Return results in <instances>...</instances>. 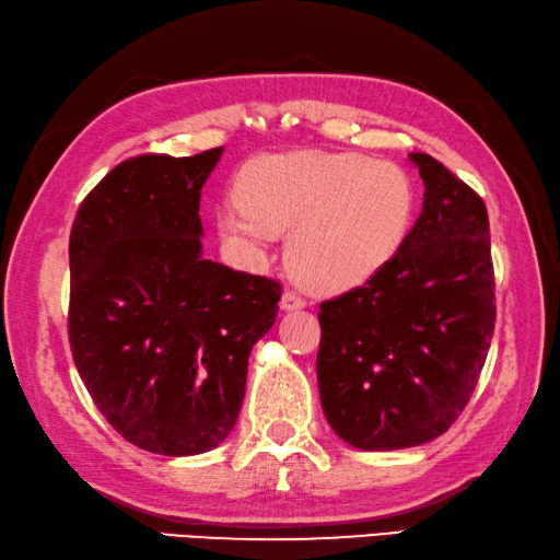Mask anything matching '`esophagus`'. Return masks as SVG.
<instances>
[{
	"instance_id": "obj_1",
	"label": "esophagus",
	"mask_w": 560,
	"mask_h": 560,
	"mask_svg": "<svg viewBox=\"0 0 560 560\" xmlns=\"http://www.w3.org/2000/svg\"><path fill=\"white\" fill-rule=\"evenodd\" d=\"M281 308H283V311H299V308H306V299H303L299 291L287 289V291L281 293Z\"/></svg>"
}]
</instances>
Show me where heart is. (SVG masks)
Instances as JSON below:
<instances>
[{
  "label": "heart",
  "instance_id": "b5f03b06",
  "mask_svg": "<svg viewBox=\"0 0 560 560\" xmlns=\"http://www.w3.org/2000/svg\"><path fill=\"white\" fill-rule=\"evenodd\" d=\"M237 200L218 212L230 245L264 257L291 230V269L308 287L342 291L370 281L396 257L419 192L396 161L296 151L254 159L237 178Z\"/></svg>",
  "mask_w": 560,
  "mask_h": 560
}]
</instances>
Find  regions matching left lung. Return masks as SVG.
I'll return each instance as SVG.
<instances>
[{
	"mask_svg": "<svg viewBox=\"0 0 560 560\" xmlns=\"http://www.w3.org/2000/svg\"><path fill=\"white\" fill-rule=\"evenodd\" d=\"M409 159L425 186L409 237L380 273L318 313L325 419L362 451L411 448L448 431L494 332L485 202L441 161Z\"/></svg>",
	"mask_w": 560,
	"mask_h": 560,
	"instance_id": "obj_1",
	"label": "left lung"
}]
</instances>
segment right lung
<instances>
[{
	"mask_svg": "<svg viewBox=\"0 0 560 560\" xmlns=\"http://www.w3.org/2000/svg\"><path fill=\"white\" fill-rule=\"evenodd\" d=\"M222 147L121 161L70 230L68 338L80 380L121 439L208 453L235 429L249 352L281 283L202 259L200 190Z\"/></svg>",
	"mask_w": 560,
	"mask_h": 560,
	"instance_id": "add662e5",
	"label": "right lung"
}]
</instances>
